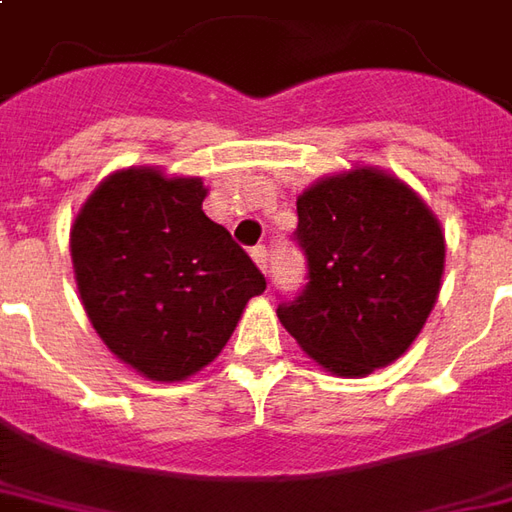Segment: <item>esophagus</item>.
<instances>
[{
  "instance_id": "34e87169",
  "label": "esophagus",
  "mask_w": 512,
  "mask_h": 512,
  "mask_svg": "<svg viewBox=\"0 0 512 512\" xmlns=\"http://www.w3.org/2000/svg\"><path fill=\"white\" fill-rule=\"evenodd\" d=\"M250 256H253V262H256V267H259L264 276H267V267H270V256H267V250H264L262 245H259V248L250 250Z\"/></svg>"
}]
</instances>
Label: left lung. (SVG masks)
Segmentation results:
<instances>
[{
  "label": "left lung",
  "mask_w": 512,
  "mask_h": 512,
  "mask_svg": "<svg viewBox=\"0 0 512 512\" xmlns=\"http://www.w3.org/2000/svg\"><path fill=\"white\" fill-rule=\"evenodd\" d=\"M296 208L310 281L276 310L281 327L332 375H372L414 344L437 304L440 219L411 185L375 166L315 180Z\"/></svg>",
  "instance_id": "left-lung-1"
}]
</instances>
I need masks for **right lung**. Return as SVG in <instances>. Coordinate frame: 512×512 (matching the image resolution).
<instances>
[{
	"instance_id": "add662e5",
	"label": "right lung",
	"mask_w": 512,
	"mask_h": 512,
	"mask_svg": "<svg viewBox=\"0 0 512 512\" xmlns=\"http://www.w3.org/2000/svg\"><path fill=\"white\" fill-rule=\"evenodd\" d=\"M200 177L112 171L70 228L75 284L106 349L157 383L197 375L231 341L267 281L202 211Z\"/></svg>"
}]
</instances>
